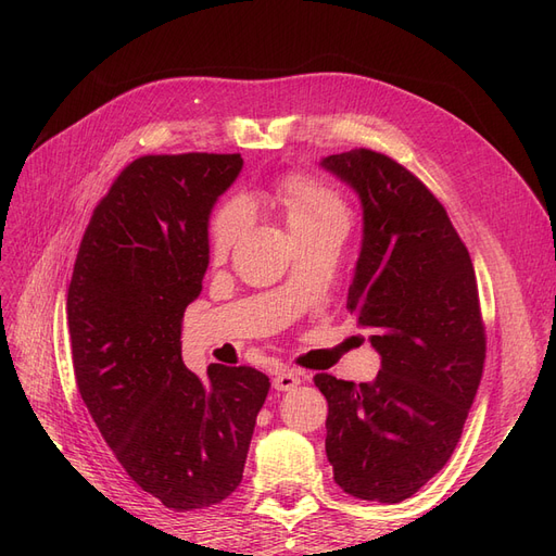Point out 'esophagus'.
I'll use <instances>...</instances> for the list:
<instances>
[{"mask_svg":"<svg viewBox=\"0 0 556 556\" xmlns=\"http://www.w3.org/2000/svg\"><path fill=\"white\" fill-rule=\"evenodd\" d=\"M301 382V376L294 371V368H280V371L274 374V390L278 392H290Z\"/></svg>","mask_w":556,"mask_h":556,"instance_id":"34e87169","label":"esophagus"}]
</instances>
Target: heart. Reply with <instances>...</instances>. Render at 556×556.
<instances>
[{"mask_svg":"<svg viewBox=\"0 0 556 556\" xmlns=\"http://www.w3.org/2000/svg\"><path fill=\"white\" fill-rule=\"evenodd\" d=\"M271 197L276 204L288 215L290 227L306 225L319 217L343 213L345 206L339 199V194L325 188L323 182H317L311 176L292 174L276 180ZM248 223V211L241 199H229L225 204L215 211L211 229H208V243H211V255L213 257H225L227 252L237 245L241 231Z\"/></svg>","mask_w":556,"mask_h":556,"instance_id":"obj_1","label":"heart"}]
</instances>
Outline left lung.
Instances as JSON below:
<instances>
[{
    "label": "left lung",
    "mask_w": 556,
    "mask_h": 556,
    "mask_svg": "<svg viewBox=\"0 0 556 556\" xmlns=\"http://www.w3.org/2000/svg\"><path fill=\"white\" fill-rule=\"evenodd\" d=\"M359 194L364 239L348 311L374 336V382L317 374L327 459L343 492L410 498L452 457L484 366L473 262L443 204L406 166L368 148L323 162Z\"/></svg>",
    "instance_id": "obj_1"
}]
</instances>
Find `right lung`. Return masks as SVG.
<instances>
[{
	"mask_svg": "<svg viewBox=\"0 0 556 556\" xmlns=\"http://www.w3.org/2000/svg\"><path fill=\"white\" fill-rule=\"evenodd\" d=\"M241 155L134 160L92 211L66 294L74 374L125 473L176 513L211 508L243 478L268 378L182 364V313L208 268V215Z\"/></svg>",
	"mask_w": 556,
	"mask_h": 556,
	"instance_id": "right-lung-1",
	"label": "right lung"
}]
</instances>
